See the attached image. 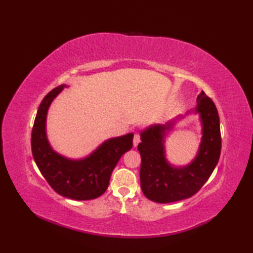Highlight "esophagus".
Returning <instances> with one entry per match:
<instances>
[{
	"instance_id": "obj_1",
	"label": "esophagus",
	"mask_w": 253,
	"mask_h": 253,
	"mask_svg": "<svg viewBox=\"0 0 253 253\" xmlns=\"http://www.w3.org/2000/svg\"><path fill=\"white\" fill-rule=\"evenodd\" d=\"M139 142H140V135H139V133H135V136H133V147H137Z\"/></svg>"
}]
</instances>
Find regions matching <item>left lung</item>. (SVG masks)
<instances>
[{
  "mask_svg": "<svg viewBox=\"0 0 253 253\" xmlns=\"http://www.w3.org/2000/svg\"><path fill=\"white\" fill-rule=\"evenodd\" d=\"M200 116L202 138L196 158L185 166L170 164L166 159L165 136L174 127L179 115L165 125H151L140 133L138 150L141 155L140 184L143 195L158 203L176 202L190 198L201 189L213 173L221 154L222 139L215 104L201 91L197 106L187 114Z\"/></svg>",
  "mask_w": 253,
  "mask_h": 253,
  "instance_id": "1",
  "label": "left lung"
}]
</instances>
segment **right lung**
I'll list each match as a JSON object with an SVG mask.
<instances>
[{"instance_id":"1","label":"right lung","mask_w":253,"mask_h":253,"mask_svg":"<svg viewBox=\"0 0 253 253\" xmlns=\"http://www.w3.org/2000/svg\"><path fill=\"white\" fill-rule=\"evenodd\" d=\"M65 87L62 84L50 91L38 109L31 133L32 155L58 195L73 200H91L106 191L117 162L132 148L133 133L107 139L84 159H68L54 151L46 136V115L53 100Z\"/></svg>"}]
</instances>
